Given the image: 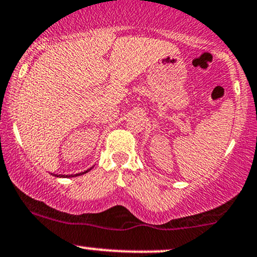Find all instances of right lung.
<instances>
[{
  "label": "right lung",
  "mask_w": 257,
  "mask_h": 257,
  "mask_svg": "<svg viewBox=\"0 0 257 257\" xmlns=\"http://www.w3.org/2000/svg\"><path fill=\"white\" fill-rule=\"evenodd\" d=\"M90 170H91V168H90ZM90 170H87V171H85V172H80V173H78V174H67V176H64V174H56V177H62V178H67V177H77V176H81V174H84V173H87V172H89Z\"/></svg>",
  "instance_id": "right-lung-1"
}]
</instances>
